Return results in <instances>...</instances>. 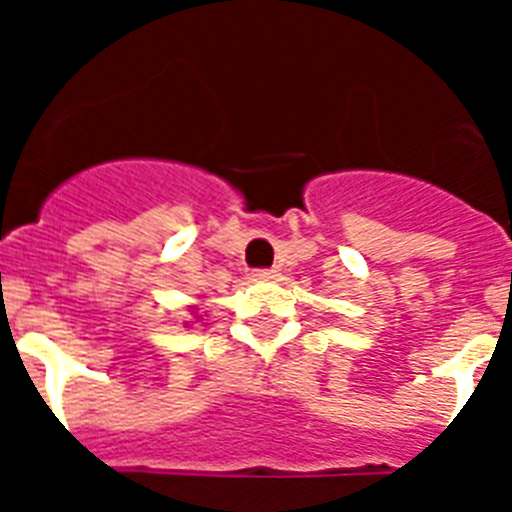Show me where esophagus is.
I'll return each instance as SVG.
<instances>
[{
	"instance_id": "obj_1",
	"label": "esophagus",
	"mask_w": 512,
	"mask_h": 512,
	"mask_svg": "<svg viewBox=\"0 0 512 512\" xmlns=\"http://www.w3.org/2000/svg\"><path fill=\"white\" fill-rule=\"evenodd\" d=\"M256 277H259V279H274V277H279V269H256Z\"/></svg>"
}]
</instances>
